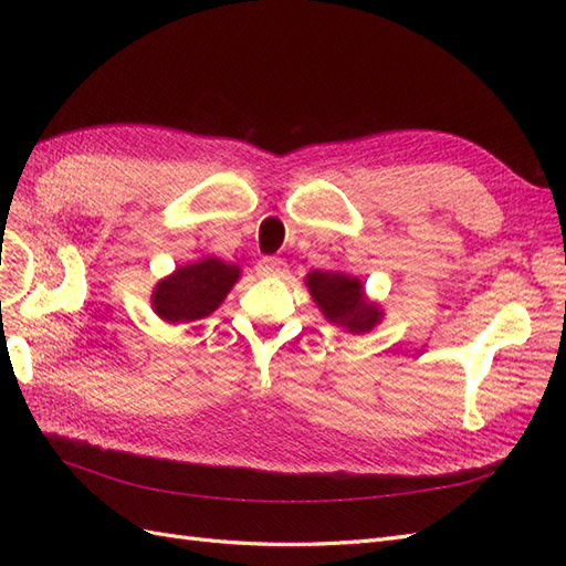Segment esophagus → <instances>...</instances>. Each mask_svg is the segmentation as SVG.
<instances>
[{"instance_id": "34e87169", "label": "esophagus", "mask_w": 566, "mask_h": 566, "mask_svg": "<svg viewBox=\"0 0 566 566\" xmlns=\"http://www.w3.org/2000/svg\"><path fill=\"white\" fill-rule=\"evenodd\" d=\"M283 271H285V262L279 260V256H262V260L256 262V273H260V276H266V279L283 276Z\"/></svg>"}]
</instances>
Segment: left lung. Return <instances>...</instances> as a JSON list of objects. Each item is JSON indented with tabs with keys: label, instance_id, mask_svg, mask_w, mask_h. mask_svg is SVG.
<instances>
[{
	"label": "left lung",
	"instance_id": "1",
	"mask_svg": "<svg viewBox=\"0 0 566 566\" xmlns=\"http://www.w3.org/2000/svg\"><path fill=\"white\" fill-rule=\"evenodd\" d=\"M304 285L325 321L342 331L364 335L378 328L385 318L380 302L370 300L361 279L352 276V273L314 269L306 273Z\"/></svg>",
	"mask_w": 566,
	"mask_h": 566
}]
</instances>
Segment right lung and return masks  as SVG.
Wrapping results in <instances>:
<instances>
[{"label": "right lung", "instance_id": "obj_1", "mask_svg": "<svg viewBox=\"0 0 566 566\" xmlns=\"http://www.w3.org/2000/svg\"><path fill=\"white\" fill-rule=\"evenodd\" d=\"M238 281H241V266L205 254L188 264H179L169 276L160 279L153 287L150 306L169 325L193 323L217 312Z\"/></svg>", "mask_w": 566, "mask_h": 566}]
</instances>
